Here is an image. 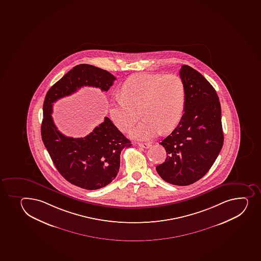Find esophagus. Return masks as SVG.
Masks as SVG:
<instances>
[{"mask_svg": "<svg viewBox=\"0 0 261 261\" xmlns=\"http://www.w3.org/2000/svg\"><path fill=\"white\" fill-rule=\"evenodd\" d=\"M138 145H139L140 147L147 149V148H149L150 146H151V144H150V143H138Z\"/></svg>", "mask_w": 261, "mask_h": 261, "instance_id": "obj_1", "label": "esophagus"}]
</instances>
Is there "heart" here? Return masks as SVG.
I'll return each instance as SVG.
<instances>
[{
	"instance_id": "obj_1",
	"label": "heart",
	"mask_w": 261,
	"mask_h": 261,
	"mask_svg": "<svg viewBox=\"0 0 261 261\" xmlns=\"http://www.w3.org/2000/svg\"><path fill=\"white\" fill-rule=\"evenodd\" d=\"M121 95L110 102V118L120 131L128 132L138 121L140 111L143 120L131 132L137 140H150L160 130H172L185 107V85L175 73L130 76L121 86Z\"/></svg>"
}]
</instances>
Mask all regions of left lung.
<instances>
[{"instance_id": "1", "label": "left lung", "mask_w": 261, "mask_h": 261, "mask_svg": "<svg viewBox=\"0 0 261 261\" xmlns=\"http://www.w3.org/2000/svg\"><path fill=\"white\" fill-rule=\"evenodd\" d=\"M184 114L178 126L160 145L166 160L156 167L163 180L177 186L199 180L213 166L223 147L221 105L215 89L197 70L183 65Z\"/></svg>"}]
</instances>
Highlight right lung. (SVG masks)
Returning a JSON list of instances; mask_svg holds the SVG:
<instances>
[{
    "label": "right lung",
    "mask_w": 261,
    "mask_h": 261,
    "mask_svg": "<svg viewBox=\"0 0 261 261\" xmlns=\"http://www.w3.org/2000/svg\"><path fill=\"white\" fill-rule=\"evenodd\" d=\"M115 81L116 77L106 70L80 64L51 86L43 102L41 125L43 144L60 174L70 183L87 190L103 188L116 178L121 151L132 144L108 117L86 137L65 136L52 118L53 102L83 86L107 92Z\"/></svg>",
    "instance_id": "add662e5"
}]
</instances>
